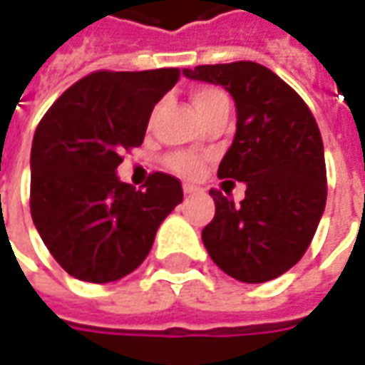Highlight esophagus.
<instances>
[{
  "mask_svg": "<svg viewBox=\"0 0 365 365\" xmlns=\"http://www.w3.org/2000/svg\"><path fill=\"white\" fill-rule=\"evenodd\" d=\"M202 190L197 187V185H192V183H183V193H187V195H193V193H200Z\"/></svg>",
  "mask_w": 365,
  "mask_h": 365,
  "instance_id": "34e87169",
  "label": "esophagus"
}]
</instances>
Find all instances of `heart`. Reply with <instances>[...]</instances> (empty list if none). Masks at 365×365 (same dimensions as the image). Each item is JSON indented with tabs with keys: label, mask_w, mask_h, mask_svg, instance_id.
Segmentation results:
<instances>
[{
	"label": "heart",
	"mask_w": 365,
	"mask_h": 365,
	"mask_svg": "<svg viewBox=\"0 0 365 365\" xmlns=\"http://www.w3.org/2000/svg\"><path fill=\"white\" fill-rule=\"evenodd\" d=\"M192 101L195 106V110L200 115L207 113V111L220 106V103H227V98L220 89L215 88H197L192 93ZM170 168L173 172L182 173V175H187V178H195L197 173L202 172V162L192 155V153H175L170 158Z\"/></svg>",
	"instance_id": "b5f03b06"
}]
</instances>
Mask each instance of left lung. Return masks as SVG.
Wrapping results in <instances>:
<instances>
[{
  "label": "left lung",
  "instance_id": "1",
  "mask_svg": "<svg viewBox=\"0 0 365 365\" xmlns=\"http://www.w3.org/2000/svg\"><path fill=\"white\" fill-rule=\"evenodd\" d=\"M234 98L235 135L217 178L245 183L235 205L212 190L215 215L202 240L214 264L245 284L286 274L306 254L326 207V160L318 123L294 89L255 61L183 69Z\"/></svg>",
  "mask_w": 365,
  "mask_h": 365
}]
</instances>
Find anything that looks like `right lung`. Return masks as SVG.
Wrapping results in <instances>:
<instances>
[{"mask_svg": "<svg viewBox=\"0 0 365 365\" xmlns=\"http://www.w3.org/2000/svg\"><path fill=\"white\" fill-rule=\"evenodd\" d=\"M180 69L98 71L49 108L31 143V217L69 276L108 284L150 254L155 232L182 203L173 175L151 173L143 190L118 178L121 151L140 148L155 103Z\"/></svg>", "mask_w": 365, "mask_h": 365, "instance_id": "obj_1", "label": "right lung"}]
</instances>
